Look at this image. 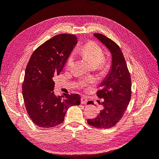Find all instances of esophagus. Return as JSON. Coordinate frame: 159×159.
Instances as JSON below:
<instances>
[{"instance_id":"1","label":"esophagus","mask_w":159,"mask_h":159,"mask_svg":"<svg viewBox=\"0 0 159 159\" xmlns=\"http://www.w3.org/2000/svg\"><path fill=\"white\" fill-rule=\"evenodd\" d=\"M88 102V98L85 97V96H82L81 98V103L82 104H86Z\"/></svg>"}]
</instances>
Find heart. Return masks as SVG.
I'll use <instances>...</instances> for the list:
<instances>
[{
  "label": "heart",
  "instance_id": "b5f03b06",
  "mask_svg": "<svg viewBox=\"0 0 159 159\" xmlns=\"http://www.w3.org/2000/svg\"><path fill=\"white\" fill-rule=\"evenodd\" d=\"M81 54L88 59L89 63L91 66L98 67L99 69H103L106 66V60L103 59V50L95 42H88L81 49ZM74 57V53H71V54L68 57V61H67V66L68 67H70L73 63ZM82 85H84V84H82Z\"/></svg>",
  "mask_w": 159,
  "mask_h": 159
}]
</instances>
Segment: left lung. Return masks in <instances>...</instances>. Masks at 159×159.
<instances>
[{"mask_svg":"<svg viewBox=\"0 0 159 159\" xmlns=\"http://www.w3.org/2000/svg\"><path fill=\"white\" fill-rule=\"evenodd\" d=\"M93 36L106 46L111 54V67L97 92L103 100L102 108L98 117L88 119L91 126L109 129L115 126L125 111L131 97V80L125 60L119 46L112 40L101 34ZM88 104H93L89 101Z\"/></svg>","mask_w":159,"mask_h":159,"instance_id":"8db88e82","label":"left lung"}]
</instances>
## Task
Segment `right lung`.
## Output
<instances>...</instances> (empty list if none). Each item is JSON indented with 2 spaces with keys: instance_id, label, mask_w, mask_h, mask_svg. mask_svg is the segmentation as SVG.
I'll list each match as a JSON object with an SVG mask.
<instances>
[{
  "instance_id": "add662e5",
  "label": "right lung",
  "mask_w": 159,
  "mask_h": 159,
  "mask_svg": "<svg viewBox=\"0 0 159 159\" xmlns=\"http://www.w3.org/2000/svg\"><path fill=\"white\" fill-rule=\"evenodd\" d=\"M74 34H61L40 45L33 52L25 70L22 95L26 109L34 123L54 127L64 122L72 105L80 104L79 94L56 95L54 76L60 74L76 45Z\"/></svg>"
}]
</instances>
